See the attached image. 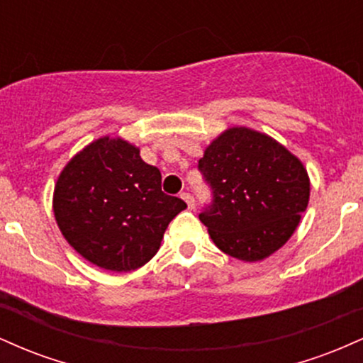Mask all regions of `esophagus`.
<instances>
[{
	"label": "esophagus",
	"mask_w": 363,
	"mask_h": 363,
	"mask_svg": "<svg viewBox=\"0 0 363 363\" xmlns=\"http://www.w3.org/2000/svg\"><path fill=\"white\" fill-rule=\"evenodd\" d=\"M181 198L184 199V201L187 203V208H191V210H193L194 205H196V201H194V196H191L189 193H182V194H181Z\"/></svg>",
	"instance_id": "esophagus-1"
}]
</instances>
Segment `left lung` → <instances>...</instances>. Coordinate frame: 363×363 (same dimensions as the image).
<instances>
[{
	"label": "left lung",
	"instance_id": "8db88e82",
	"mask_svg": "<svg viewBox=\"0 0 363 363\" xmlns=\"http://www.w3.org/2000/svg\"><path fill=\"white\" fill-rule=\"evenodd\" d=\"M198 169L213 193L199 220L216 247L235 259L272 256L294 234L309 203L302 162L254 129L228 128L208 145Z\"/></svg>",
	"mask_w": 363,
	"mask_h": 363
}]
</instances>
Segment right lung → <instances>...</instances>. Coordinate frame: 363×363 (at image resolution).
I'll list each match as a JSON object with an SVG mask.
<instances>
[{"instance_id":"add662e5","label":"right lung","mask_w":363,"mask_h":363,"mask_svg":"<svg viewBox=\"0 0 363 363\" xmlns=\"http://www.w3.org/2000/svg\"><path fill=\"white\" fill-rule=\"evenodd\" d=\"M187 205L162 191L160 170L140 148L104 136L66 164L52 210L62 237L80 256L109 272H133L155 256L170 220Z\"/></svg>"}]
</instances>
